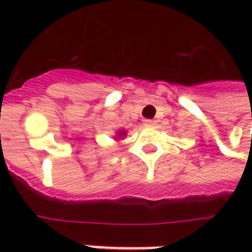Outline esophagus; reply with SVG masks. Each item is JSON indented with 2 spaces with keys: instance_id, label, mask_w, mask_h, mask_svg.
Segmentation results:
<instances>
[{
  "instance_id": "1",
  "label": "esophagus",
  "mask_w": 252,
  "mask_h": 252,
  "mask_svg": "<svg viewBox=\"0 0 252 252\" xmlns=\"http://www.w3.org/2000/svg\"><path fill=\"white\" fill-rule=\"evenodd\" d=\"M155 123H157V121L153 120V119H146V120H144V124H146V126H155Z\"/></svg>"
}]
</instances>
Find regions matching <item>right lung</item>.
<instances>
[{"label": "right lung", "instance_id": "1", "mask_svg": "<svg viewBox=\"0 0 252 252\" xmlns=\"http://www.w3.org/2000/svg\"><path fill=\"white\" fill-rule=\"evenodd\" d=\"M123 133H124V132H123ZM120 135H121V133H120Z\"/></svg>", "mask_w": 252, "mask_h": 252}]
</instances>
